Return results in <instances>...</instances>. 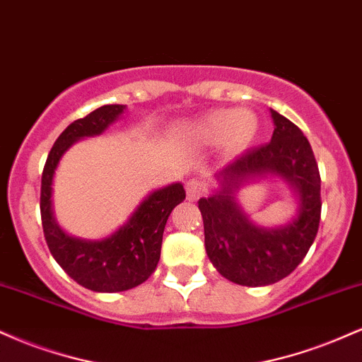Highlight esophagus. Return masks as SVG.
Listing matches in <instances>:
<instances>
[{
	"instance_id": "obj_1",
	"label": "esophagus",
	"mask_w": 362,
	"mask_h": 362,
	"mask_svg": "<svg viewBox=\"0 0 362 362\" xmlns=\"http://www.w3.org/2000/svg\"><path fill=\"white\" fill-rule=\"evenodd\" d=\"M185 190H187V199H189V201H197V199H201L202 195H204L206 184L204 182L197 180V178H192V180H189L185 184Z\"/></svg>"
}]
</instances>
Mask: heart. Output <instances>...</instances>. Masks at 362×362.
<instances>
[{
	"label": "heart",
	"mask_w": 362,
	"mask_h": 362,
	"mask_svg": "<svg viewBox=\"0 0 362 362\" xmlns=\"http://www.w3.org/2000/svg\"><path fill=\"white\" fill-rule=\"evenodd\" d=\"M201 134L207 141L226 139L228 148L240 151L253 139L257 131V119L248 112L235 110H216L202 120Z\"/></svg>",
	"instance_id": "heart-1"
}]
</instances>
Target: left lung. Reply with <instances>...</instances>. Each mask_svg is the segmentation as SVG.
Instances as JSON below:
<instances>
[{"label": "left lung", "instance_id": "left-lung-1", "mask_svg": "<svg viewBox=\"0 0 362 362\" xmlns=\"http://www.w3.org/2000/svg\"><path fill=\"white\" fill-rule=\"evenodd\" d=\"M271 114V143L235 158L218 173L219 194L199 199L207 257L228 281L252 288L284 279L300 265L315 242L322 214L320 172L308 139L284 115L272 109ZM264 173L286 177L300 195V214L286 227H253L235 206L233 194L241 182Z\"/></svg>", "mask_w": 362, "mask_h": 362}]
</instances>
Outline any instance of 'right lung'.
Masks as SVG:
<instances>
[{
	"label": "right lung",
	"mask_w": 362,
	"mask_h": 362,
	"mask_svg": "<svg viewBox=\"0 0 362 362\" xmlns=\"http://www.w3.org/2000/svg\"><path fill=\"white\" fill-rule=\"evenodd\" d=\"M124 105H103L74 120L49 153L40 187V218L45 242L57 264L83 288L97 293H119L143 284L160 260L165 224L173 207L185 199L182 184L149 194L129 221L100 242H86L66 235L52 216V177L64 151L78 139L102 134L122 114Z\"/></svg>",
	"instance_id": "1"
}]
</instances>
